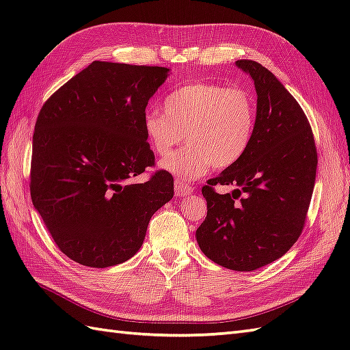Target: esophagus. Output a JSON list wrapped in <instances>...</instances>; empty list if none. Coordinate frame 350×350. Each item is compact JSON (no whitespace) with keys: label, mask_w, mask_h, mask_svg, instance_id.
Here are the masks:
<instances>
[{"label":"esophagus","mask_w":350,"mask_h":350,"mask_svg":"<svg viewBox=\"0 0 350 350\" xmlns=\"http://www.w3.org/2000/svg\"><path fill=\"white\" fill-rule=\"evenodd\" d=\"M193 193V187L184 181V180H175V196L178 198H184V196H190Z\"/></svg>","instance_id":"34e87169"}]
</instances>
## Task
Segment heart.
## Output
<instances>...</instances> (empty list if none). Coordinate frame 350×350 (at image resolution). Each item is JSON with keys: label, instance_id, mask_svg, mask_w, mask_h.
<instances>
[{"label": "heart", "instance_id": "1", "mask_svg": "<svg viewBox=\"0 0 350 350\" xmlns=\"http://www.w3.org/2000/svg\"><path fill=\"white\" fill-rule=\"evenodd\" d=\"M257 123L250 92L211 83H191L170 92L163 114L148 111L142 127L152 151L165 157L184 137L185 149L160 161L166 172L196 180L214 169H226L248 151Z\"/></svg>", "mask_w": 350, "mask_h": 350}]
</instances>
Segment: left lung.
Here are the masks:
<instances>
[{"label": "left lung", "mask_w": 350, "mask_h": 350, "mask_svg": "<svg viewBox=\"0 0 350 350\" xmlns=\"http://www.w3.org/2000/svg\"><path fill=\"white\" fill-rule=\"evenodd\" d=\"M254 81L257 123L243 157L202 189L208 215L196 239L209 260L236 271L273 262L301 234L317 178L318 154L308 117L267 68L241 59ZM215 185H234L219 195Z\"/></svg>", "instance_id": "1"}]
</instances>
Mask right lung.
Returning a JSON list of instances; mask_svg holds the SVG:
<instances>
[{
    "instance_id": "obj_1",
    "label": "right lung",
    "mask_w": 350,
    "mask_h": 350,
    "mask_svg": "<svg viewBox=\"0 0 350 350\" xmlns=\"http://www.w3.org/2000/svg\"><path fill=\"white\" fill-rule=\"evenodd\" d=\"M170 70L92 62L42 105L32 138L31 199L66 257L104 269L139 251L174 178L154 166L142 120Z\"/></svg>"
}]
</instances>
